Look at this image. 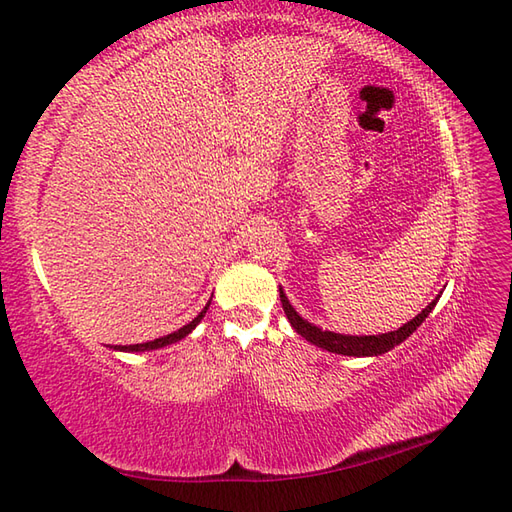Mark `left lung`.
<instances>
[{
  "mask_svg": "<svg viewBox=\"0 0 512 512\" xmlns=\"http://www.w3.org/2000/svg\"><path fill=\"white\" fill-rule=\"evenodd\" d=\"M280 302H282L286 319L291 321V326L295 328L297 334H302L306 341H310L317 347H323V350L334 352V354H343V356H378V354L393 350L395 345L406 341L408 336L413 334L423 321H426V317L436 306V299H434V302H430L426 308H423L415 319H410L400 330H395V332L376 334V336H345V334H336V332H328V330L323 332L321 328L313 326V323L304 321L295 313L282 289H280Z\"/></svg>",
  "mask_w": 512,
  "mask_h": 512,
  "instance_id": "obj_1",
  "label": "left lung"
}]
</instances>
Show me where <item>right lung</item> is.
<instances>
[{"mask_svg":"<svg viewBox=\"0 0 512 512\" xmlns=\"http://www.w3.org/2000/svg\"><path fill=\"white\" fill-rule=\"evenodd\" d=\"M208 306H210V302L206 304V308H204L202 313H199L191 323H186V326H182V328H180V330H176V332H171V334H167V336H160V339L147 341V343H136V345H115V350H121V352H145V350H158V347H165V345L176 343V341L184 339V336L189 334V332L197 326L199 321H202V317L206 315Z\"/></svg>","mask_w":512,"mask_h":512,"instance_id":"add662e5","label":"right lung"}]
</instances>
